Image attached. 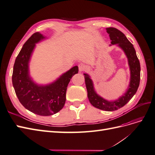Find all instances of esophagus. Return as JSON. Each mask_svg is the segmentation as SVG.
Masks as SVG:
<instances>
[{"instance_id": "1", "label": "esophagus", "mask_w": 155, "mask_h": 155, "mask_svg": "<svg viewBox=\"0 0 155 155\" xmlns=\"http://www.w3.org/2000/svg\"><path fill=\"white\" fill-rule=\"evenodd\" d=\"M78 67H79V71L80 72L84 71V70H85V68H86L85 65L84 64H83V63L79 64L78 65Z\"/></svg>"}]
</instances>
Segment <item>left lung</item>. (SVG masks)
Wrapping results in <instances>:
<instances>
[{
	"instance_id": "obj_1",
	"label": "left lung",
	"mask_w": 155,
	"mask_h": 155,
	"mask_svg": "<svg viewBox=\"0 0 155 155\" xmlns=\"http://www.w3.org/2000/svg\"><path fill=\"white\" fill-rule=\"evenodd\" d=\"M106 30L111 40L110 46L115 45L118 46L124 51L127 58L130 70V81L127 88L124 94L117 100H107L97 94L91 76L88 74L83 75L85 76L88 98L92 105L103 110L114 111L127 104L137 92L140 80V64L133 45L123 33L111 27L107 28Z\"/></svg>"
}]
</instances>
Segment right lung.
I'll return each instance as SVG.
<instances>
[{"instance_id":"1","label":"right lung","mask_w":155,"mask_h":155,"mask_svg":"<svg viewBox=\"0 0 155 155\" xmlns=\"http://www.w3.org/2000/svg\"><path fill=\"white\" fill-rule=\"evenodd\" d=\"M46 38L36 32L28 39L16 58L12 74L13 86L21 104L40 116L53 115L63 109L68 83L78 73V67L75 66L52 83L42 85L34 81L30 74V61L35 45Z\"/></svg>"}]
</instances>
